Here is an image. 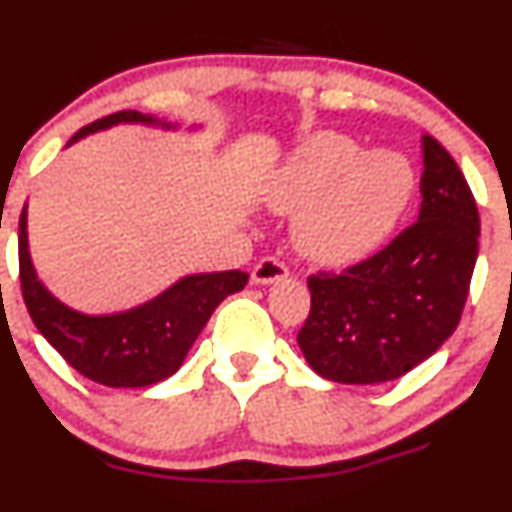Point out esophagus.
Listing matches in <instances>:
<instances>
[{
	"label": "esophagus",
	"mask_w": 512,
	"mask_h": 512,
	"mask_svg": "<svg viewBox=\"0 0 512 512\" xmlns=\"http://www.w3.org/2000/svg\"><path fill=\"white\" fill-rule=\"evenodd\" d=\"M287 277L285 262L275 260V257H262L252 270V285H272Z\"/></svg>",
	"instance_id": "obj_1"
}]
</instances>
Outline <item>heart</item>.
<instances>
[{
  "label": "heart",
  "mask_w": 512,
  "mask_h": 512,
  "mask_svg": "<svg viewBox=\"0 0 512 512\" xmlns=\"http://www.w3.org/2000/svg\"><path fill=\"white\" fill-rule=\"evenodd\" d=\"M416 193L411 160L394 151L366 153L344 133L309 136L277 170L267 205L297 215L294 240L327 267H349L379 252Z\"/></svg>",
  "instance_id": "1"
}]
</instances>
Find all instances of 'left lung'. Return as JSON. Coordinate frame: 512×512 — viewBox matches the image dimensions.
Segmentation results:
<instances>
[{
    "label": "left lung",
    "mask_w": 512,
    "mask_h": 512,
    "mask_svg": "<svg viewBox=\"0 0 512 512\" xmlns=\"http://www.w3.org/2000/svg\"><path fill=\"white\" fill-rule=\"evenodd\" d=\"M418 223L369 260L307 280L312 309L297 344L319 376L384 384L436 354L456 332L478 260L480 218L456 160L421 138Z\"/></svg>",
    "instance_id": "1"
}]
</instances>
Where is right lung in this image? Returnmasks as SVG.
<instances>
[{
    "label": "right lung",
    "instance_id": "obj_1",
    "mask_svg": "<svg viewBox=\"0 0 512 512\" xmlns=\"http://www.w3.org/2000/svg\"><path fill=\"white\" fill-rule=\"evenodd\" d=\"M118 123H143L173 131V123L138 111H118L89 123L69 141L106 131ZM19 280L32 322L79 374L111 389H143L168 379L188 356L198 334L227 294L247 285V272H203L180 277L158 297L113 314H86L54 297L29 255L27 205L19 218Z\"/></svg>",
    "mask_w": 512,
    "mask_h": 512
}]
</instances>
